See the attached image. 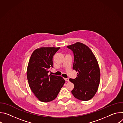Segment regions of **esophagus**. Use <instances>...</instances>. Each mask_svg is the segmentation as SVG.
Here are the masks:
<instances>
[{"mask_svg":"<svg viewBox=\"0 0 123 123\" xmlns=\"http://www.w3.org/2000/svg\"><path fill=\"white\" fill-rule=\"evenodd\" d=\"M65 81L67 82H69V79L68 78H65Z\"/></svg>","mask_w":123,"mask_h":123,"instance_id":"34e87169","label":"esophagus"}]
</instances>
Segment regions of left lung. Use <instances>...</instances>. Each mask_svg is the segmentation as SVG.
<instances>
[{
  "instance_id": "8db88e82",
  "label": "left lung",
  "mask_w": 123,
  "mask_h": 123,
  "mask_svg": "<svg viewBox=\"0 0 123 123\" xmlns=\"http://www.w3.org/2000/svg\"><path fill=\"white\" fill-rule=\"evenodd\" d=\"M67 48L73 52V68L78 72L76 78L69 79L74 86L72 93L79 100L88 101L95 95L100 84L98 62L91 49L82 43L76 42Z\"/></svg>"
}]
</instances>
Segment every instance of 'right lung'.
Masks as SVG:
<instances>
[{"instance_id": "obj_1", "label": "right lung", "mask_w": 123, "mask_h": 123, "mask_svg": "<svg viewBox=\"0 0 123 123\" xmlns=\"http://www.w3.org/2000/svg\"><path fill=\"white\" fill-rule=\"evenodd\" d=\"M60 47H41L31 55L27 71L30 89L39 101L49 102L55 100L65 80L61 76L49 75L52 67V57Z\"/></svg>"}]
</instances>
